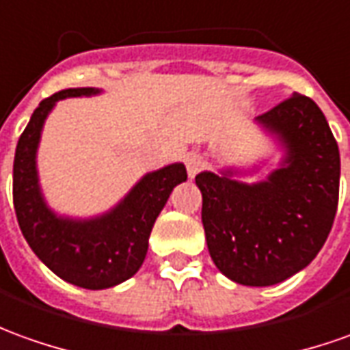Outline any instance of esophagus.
Instances as JSON below:
<instances>
[{
    "instance_id": "esophagus-1",
    "label": "esophagus",
    "mask_w": 350,
    "mask_h": 350,
    "mask_svg": "<svg viewBox=\"0 0 350 350\" xmlns=\"http://www.w3.org/2000/svg\"><path fill=\"white\" fill-rule=\"evenodd\" d=\"M185 163H187V171H189L190 179H194L198 175V171L204 167V160L198 154H187L185 156Z\"/></svg>"
}]
</instances>
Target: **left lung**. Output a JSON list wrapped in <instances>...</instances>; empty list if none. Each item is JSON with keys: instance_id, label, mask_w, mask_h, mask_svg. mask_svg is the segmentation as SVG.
<instances>
[{"instance_id": "obj_1", "label": "left lung", "mask_w": 350, "mask_h": 350, "mask_svg": "<svg viewBox=\"0 0 350 350\" xmlns=\"http://www.w3.org/2000/svg\"><path fill=\"white\" fill-rule=\"evenodd\" d=\"M284 156L269 177L245 183L242 171H202V223L215 267L242 286H274L303 271L322 250L339 200V148L312 98L293 93L253 120Z\"/></svg>"}]
</instances>
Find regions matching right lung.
Segmentation results:
<instances>
[{"mask_svg": "<svg viewBox=\"0 0 350 350\" xmlns=\"http://www.w3.org/2000/svg\"><path fill=\"white\" fill-rule=\"evenodd\" d=\"M98 93L95 88L64 89L42 100L18 139L13 163L14 213L26 242L59 278L85 290L114 288L141 269L152 226L171 190L187 180V167L177 161L143 175L103 215L74 219L55 213L43 196L36 160L43 125L62 98Z\"/></svg>", "mask_w": 350, "mask_h": 350, "instance_id": "obj_1", "label": "right lung"}]
</instances>
